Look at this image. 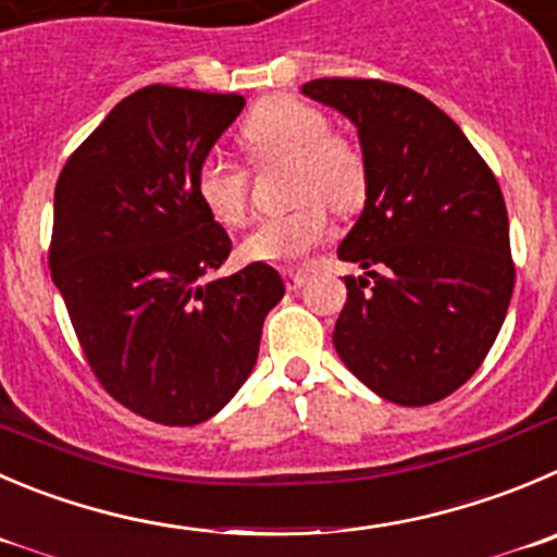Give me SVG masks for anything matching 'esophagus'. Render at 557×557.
Instances as JSON below:
<instances>
[{"mask_svg": "<svg viewBox=\"0 0 557 557\" xmlns=\"http://www.w3.org/2000/svg\"><path fill=\"white\" fill-rule=\"evenodd\" d=\"M284 282H287V289H300L306 284V273L304 270H287Z\"/></svg>", "mask_w": 557, "mask_h": 557, "instance_id": "1", "label": "esophagus"}]
</instances>
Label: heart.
Returning <instances> with one entry per match:
<instances>
[{
    "label": "heart",
    "mask_w": 557,
    "mask_h": 557,
    "mask_svg": "<svg viewBox=\"0 0 557 557\" xmlns=\"http://www.w3.org/2000/svg\"><path fill=\"white\" fill-rule=\"evenodd\" d=\"M243 150L253 166L289 163L287 196L295 205L264 219L243 248L251 259L295 264L327 237V210L349 213L367 196V161L355 141L331 131V116L293 95H270L240 128ZM194 190L215 221L246 224L251 210V169L213 150L196 163Z\"/></svg>",
    "instance_id": "obj_1"
}]
</instances>
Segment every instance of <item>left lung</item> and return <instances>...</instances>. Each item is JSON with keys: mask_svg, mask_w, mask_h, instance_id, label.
I'll use <instances>...</instances> for the list:
<instances>
[{"mask_svg": "<svg viewBox=\"0 0 557 557\" xmlns=\"http://www.w3.org/2000/svg\"><path fill=\"white\" fill-rule=\"evenodd\" d=\"M304 92L358 125L367 161V208L338 259L369 278H344L333 347L383 399H446L484 363L513 293L500 185L451 116L410 87L317 78Z\"/></svg>", "mask_w": 557, "mask_h": 557, "instance_id": "1", "label": "left lung"}]
</instances>
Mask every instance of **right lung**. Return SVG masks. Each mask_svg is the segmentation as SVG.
<instances>
[{
    "instance_id": "obj_1",
    "label": "right lung",
    "mask_w": 557,
    "mask_h": 557,
    "mask_svg": "<svg viewBox=\"0 0 557 557\" xmlns=\"http://www.w3.org/2000/svg\"><path fill=\"white\" fill-rule=\"evenodd\" d=\"M243 106L152 84L120 100L57 180L49 268L84 358L111 399L166 426L208 421L237 394L284 298L264 262L210 278L232 240L194 172Z\"/></svg>"
}]
</instances>
